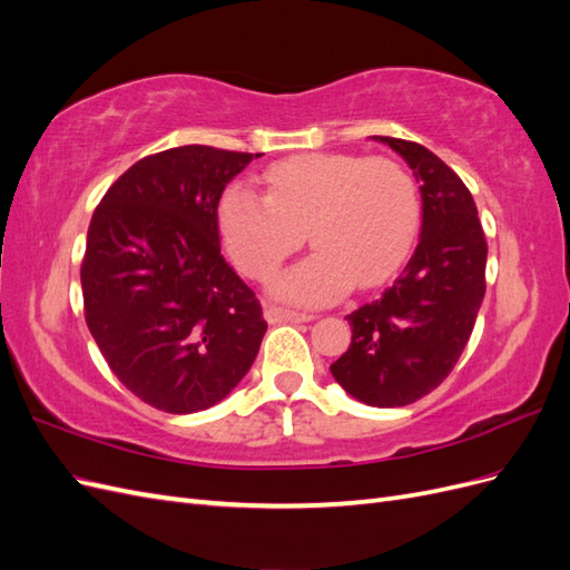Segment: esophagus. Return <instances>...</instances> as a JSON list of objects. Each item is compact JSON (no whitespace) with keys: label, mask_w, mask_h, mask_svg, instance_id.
I'll list each match as a JSON object with an SVG mask.
<instances>
[{"label":"esophagus","mask_w":570,"mask_h":570,"mask_svg":"<svg viewBox=\"0 0 570 570\" xmlns=\"http://www.w3.org/2000/svg\"><path fill=\"white\" fill-rule=\"evenodd\" d=\"M264 316L268 323H308V321H314L312 314H299V312H292V308H283V306H266Z\"/></svg>","instance_id":"esophagus-1"}]
</instances>
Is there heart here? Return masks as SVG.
<instances>
[{
    "label": "heart",
    "instance_id": "obj_1",
    "mask_svg": "<svg viewBox=\"0 0 570 570\" xmlns=\"http://www.w3.org/2000/svg\"><path fill=\"white\" fill-rule=\"evenodd\" d=\"M266 197L230 185L218 202V228L235 266L266 281L297 252L304 230L314 254L275 275L271 292L299 306L368 289L402 266L419 226V195L392 159L314 151L273 164Z\"/></svg>",
    "mask_w": 570,
    "mask_h": 570
}]
</instances>
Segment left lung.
Instances as JSON below:
<instances>
[{
	"instance_id": "8db88e82",
	"label": "left lung",
	"mask_w": 570,
	"mask_h": 570,
	"mask_svg": "<svg viewBox=\"0 0 570 570\" xmlns=\"http://www.w3.org/2000/svg\"><path fill=\"white\" fill-rule=\"evenodd\" d=\"M392 147L421 183V235L381 297L347 316L352 344L331 373L354 400L377 409L413 404L452 373L485 297L488 243L469 187L433 151L400 137Z\"/></svg>"
}]
</instances>
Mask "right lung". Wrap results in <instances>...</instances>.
Instances as JSON below:
<instances>
[{
    "mask_svg": "<svg viewBox=\"0 0 570 570\" xmlns=\"http://www.w3.org/2000/svg\"><path fill=\"white\" fill-rule=\"evenodd\" d=\"M252 159L204 145L151 154L92 214L80 266L85 321L118 381L159 411L218 404L262 347V304L218 239L223 189Z\"/></svg>",
    "mask_w": 570,
    "mask_h": 570,
    "instance_id": "add662e5",
    "label": "right lung"
}]
</instances>
